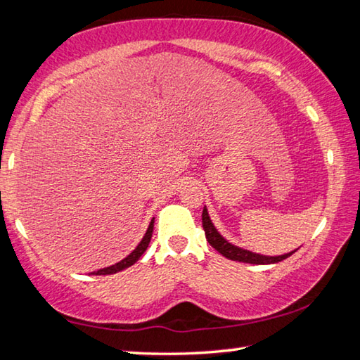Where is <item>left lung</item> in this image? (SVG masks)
<instances>
[{
	"instance_id": "obj_1",
	"label": "left lung",
	"mask_w": 360,
	"mask_h": 360,
	"mask_svg": "<svg viewBox=\"0 0 360 360\" xmlns=\"http://www.w3.org/2000/svg\"><path fill=\"white\" fill-rule=\"evenodd\" d=\"M202 222H203L206 240H208L210 245L214 248L217 252H221L224 257H227L230 260L245 262V264H254V265H270V264H278V262L288 259L289 255H292L297 251L295 249V251L284 254V255H262V254H255L252 251H248V249H243V248L231 245V243L225 240L224 236L216 230L214 224L211 222L206 206L203 208Z\"/></svg>"
}]
</instances>
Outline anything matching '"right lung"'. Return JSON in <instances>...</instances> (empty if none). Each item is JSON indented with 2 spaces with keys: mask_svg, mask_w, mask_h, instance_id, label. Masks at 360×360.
I'll use <instances>...</instances> for the list:
<instances>
[{
  "mask_svg": "<svg viewBox=\"0 0 360 360\" xmlns=\"http://www.w3.org/2000/svg\"><path fill=\"white\" fill-rule=\"evenodd\" d=\"M152 231H154V219H152V221H150L149 227H148V231H146V233H144L143 240L139 241V245L135 249H133V251L129 255H127L125 259H122L115 265L101 268V270H96V271L92 273V275H112V273H117V271L125 270V268L131 266L139 257H141L146 249H148L149 243H150V238H152Z\"/></svg>",
  "mask_w": 360,
  "mask_h": 360,
  "instance_id": "1",
  "label": "right lung"
}]
</instances>
